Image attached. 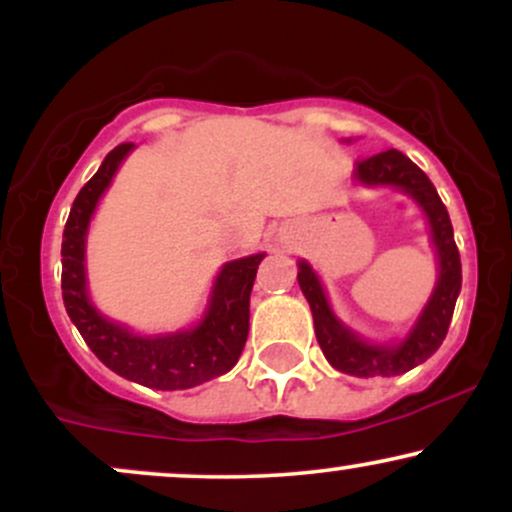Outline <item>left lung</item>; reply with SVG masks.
Returning a JSON list of instances; mask_svg holds the SVG:
<instances>
[{
  "mask_svg": "<svg viewBox=\"0 0 512 512\" xmlns=\"http://www.w3.org/2000/svg\"><path fill=\"white\" fill-rule=\"evenodd\" d=\"M354 175L358 182L370 187H399L424 209L438 255V281L424 313L411 327L407 339H402L399 344H368L337 320L327 303L325 289L308 262H298V284L313 310L315 337L327 361L342 373L358 375V378H375V375L390 378V375H402L424 363L443 344L462 289L460 252H457L455 236H452L448 209L440 202L436 187L424 170L411 163L402 151L387 149L383 154L361 158L356 161Z\"/></svg>",
  "mask_w": 512,
  "mask_h": 512,
  "instance_id": "obj_1",
  "label": "left lung"
}]
</instances>
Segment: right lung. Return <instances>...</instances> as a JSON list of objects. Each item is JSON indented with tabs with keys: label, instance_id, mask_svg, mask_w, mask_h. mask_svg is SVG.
Returning <instances> with one entry per match:
<instances>
[{
	"label": "right lung",
	"instance_id": "right-lung-1",
	"mask_svg": "<svg viewBox=\"0 0 512 512\" xmlns=\"http://www.w3.org/2000/svg\"><path fill=\"white\" fill-rule=\"evenodd\" d=\"M132 149L134 144L115 146L74 199L62 236L64 308L88 349L117 375L154 390H187L219 378L238 363L250 330V291L264 252L223 264L207 313L192 330L139 337L98 313L86 291L88 223Z\"/></svg>",
	"mask_w": 512,
	"mask_h": 512
}]
</instances>
